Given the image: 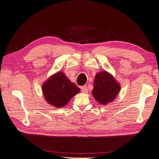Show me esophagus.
<instances>
[{"mask_svg": "<svg viewBox=\"0 0 159 159\" xmlns=\"http://www.w3.org/2000/svg\"><path fill=\"white\" fill-rule=\"evenodd\" d=\"M81 90H82V92L84 93H87L88 92V87L87 85H84L83 87H81Z\"/></svg>", "mask_w": 159, "mask_h": 159, "instance_id": "esophagus-1", "label": "esophagus"}]
</instances>
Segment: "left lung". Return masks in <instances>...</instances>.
Masks as SVG:
<instances>
[{
    "label": "left lung",
    "mask_w": 159,
    "mask_h": 159,
    "mask_svg": "<svg viewBox=\"0 0 159 159\" xmlns=\"http://www.w3.org/2000/svg\"><path fill=\"white\" fill-rule=\"evenodd\" d=\"M93 84V97L103 105L112 102L120 89L114 77L106 71H101L96 75Z\"/></svg>",
    "instance_id": "obj_1"
}]
</instances>
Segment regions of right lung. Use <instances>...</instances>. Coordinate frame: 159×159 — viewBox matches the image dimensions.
Instances as JSON below:
<instances>
[{
    "instance_id": "1",
    "label": "right lung",
    "mask_w": 159,
    "mask_h": 159,
    "mask_svg": "<svg viewBox=\"0 0 159 159\" xmlns=\"http://www.w3.org/2000/svg\"><path fill=\"white\" fill-rule=\"evenodd\" d=\"M80 90L61 72L51 76L43 85V92L46 101L57 108L65 106Z\"/></svg>"
}]
</instances>
